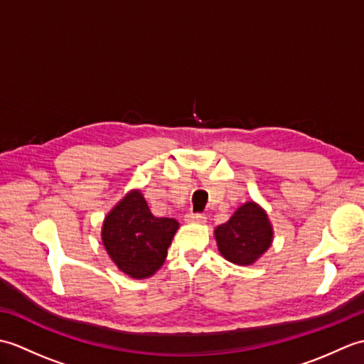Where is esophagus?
Returning a JSON list of instances; mask_svg holds the SVG:
<instances>
[{
    "label": "esophagus",
    "instance_id": "obj_1",
    "mask_svg": "<svg viewBox=\"0 0 364 364\" xmlns=\"http://www.w3.org/2000/svg\"><path fill=\"white\" fill-rule=\"evenodd\" d=\"M186 222H189V223H205L206 215L200 214V213H189V214H186Z\"/></svg>",
    "mask_w": 364,
    "mask_h": 364
}]
</instances>
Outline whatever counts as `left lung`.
<instances>
[{
    "label": "left lung",
    "instance_id": "obj_1",
    "mask_svg": "<svg viewBox=\"0 0 364 364\" xmlns=\"http://www.w3.org/2000/svg\"><path fill=\"white\" fill-rule=\"evenodd\" d=\"M214 237L223 258L237 266H250L272 244L274 230L266 211L258 203L247 202L214 230Z\"/></svg>",
    "mask_w": 364,
    "mask_h": 364
}]
</instances>
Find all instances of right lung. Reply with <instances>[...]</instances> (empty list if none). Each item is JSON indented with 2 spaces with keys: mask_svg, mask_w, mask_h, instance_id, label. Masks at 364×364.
<instances>
[{
  "mask_svg": "<svg viewBox=\"0 0 364 364\" xmlns=\"http://www.w3.org/2000/svg\"><path fill=\"white\" fill-rule=\"evenodd\" d=\"M178 223L156 218L141 191H131L105 218L102 241L109 258L122 272L142 280L164 264Z\"/></svg>",
  "mask_w": 364,
  "mask_h": 364,
  "instance_id": "obj_1",
  "label": "right lung"
}]
</instances>
